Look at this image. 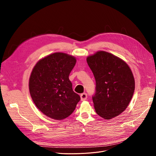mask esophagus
<instances>
[{"instance_id":"esophagus-1","label":"esophagus","mask_w":156,"mask_h":156,"mask_svg":"<svg viewBox=\"0 0 156 156\" xmlns=\"http://www.w3.org/2000/svg\"><path fill=\"white\" fill-rule=\"evenodd\" d=\"M80 97H81V101H84L87 99V94L86 93L81 94V95H80Z\"/></svg>"}]
</instances>
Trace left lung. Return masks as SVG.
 Listing matches in <instances>:
<instances>
[{
	"label": "left lung",
	"instance_id": "left-lung-1",
	"mask_svg": "<svg viewBox=\"0 0 156 156\" xmlns=\"http://www.w3.org/2000/svg\"><path fill=\"white\" fill-rule=\"evenodd\" d=\"M87 62L95 79L92 96L95 110L105 119L118 116L128 107L135 90V80L128 65L105 51L88 56Z\"/></svg>",
	"mask_w": 156,
	"mask_h": 156
}]
</instances>
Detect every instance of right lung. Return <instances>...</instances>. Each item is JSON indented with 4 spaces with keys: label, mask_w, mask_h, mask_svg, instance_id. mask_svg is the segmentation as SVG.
Returning <instances> with one entry per match:
<instances>
[{
    "label": "right lung",
    "mask_w": 156,
    "mask_h": 156,
    "mask_svg": "<svg viewBox=\"0 0 156 156\" xmlns=\"http://www.w3.org/2000/svg\"><path fill=\"white\" fill-rule=\"evenodd\" d=\"M76 62L75 57L56 52L40 59L33 69L29 80L30 95L45 116L61 120L75 109L80 97L73 90L69 76Z\"/></svg>",
    "instance_id": "1"
}]
</instances>
